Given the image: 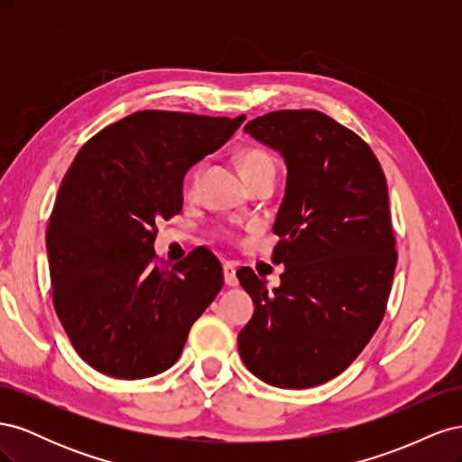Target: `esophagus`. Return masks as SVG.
<instances>
[{
  "label": "esophagus",
  "mask_w": 462,
  "mask_h": 462,
  "mask_svg": "<svg viewBox=\"0 0 462 462\" xmlns=\"http://www.w3.org/2000/svg\"><path fill=\"white\" fill-rule=\"evenodd\" d=\"M223 279H226V285H229V287H236V285H239V279H236V268H235V263H231V262L223 263Z\"/></svg>",
  "instance_id": "esophagus-1"
}]
</instances>
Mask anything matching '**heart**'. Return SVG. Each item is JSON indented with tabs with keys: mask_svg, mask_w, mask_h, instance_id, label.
I'll return each mask as SVG.
<instances>
[{
	"mask_svg": "<svg viewBox=\"0 0 462 462\" xmlns=\"http://www.w3.org/2000/svg\"><path fill=\"white\" fill-rule=\"evenodd\" d=\"M236 162H239L243 177L258 173L262 170H273L272 158L263 150H260V148H246V150H243L239 153V158H236ZM199 175H200V167H194V171L190 175V185L192 187L197 185Z\"/></svg>",
	"mask_w": 462,
	"mask_h": 462,
	"instance_id": "heart-1",
	"label": "heart"
}]
</instances>
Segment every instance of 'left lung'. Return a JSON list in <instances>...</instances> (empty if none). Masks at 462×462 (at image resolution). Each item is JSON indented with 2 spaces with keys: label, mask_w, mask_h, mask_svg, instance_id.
I'll return each instance as SVG.
<instances>
[{
  "label": "left lung",
  "mask_w": 462,
  "mask_h": 462,
  "mask_svg": "<svg viewBox=\"0 0 462 462\" xmlns=\"http://www.w3.org/2000/svg\"><path fill=\"white\" fill-rule=\"evenodd\" d=\"M245 133L287 167L273 223L285 270L273 289L236 273L254 302L239 353L265 383L314 387L351 365L383 318L397 265L385 175L358 134L316 109L272 111Z\"/></svg>",
  "instance_id": "8db88e82"
}]
</instances>
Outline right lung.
<instances>
[{
	"label": "right lung",
	"mask_w": 462,
	"mask_h": 462,
	"mask_svg": "<svg viewBox=\"0 0 462 462\" xmlns=\"http://www.w3.org/2000/svg\"><path fill=\"white\" fill-rule=\"evenodd\" d=\"M243 121L136 111L92 136L69 167L46 233L48 263L55 312L94 370L143 380L171 368L221 291L212 253L199 248L162 268L153 241L156 221L183 208L187 171Z\"/></svg>",
	"instance_id": "obj_1"
}]
</instances>
